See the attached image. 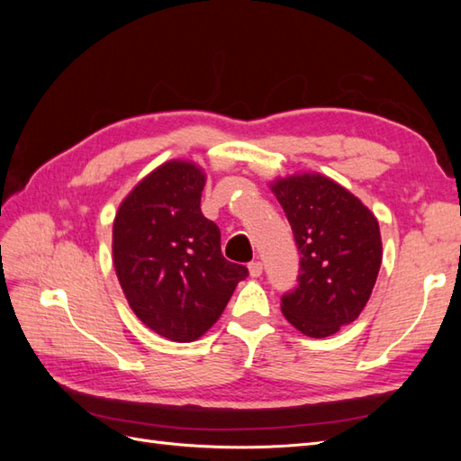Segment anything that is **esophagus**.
Instances as JSON below:
<instances>
[{
  "label": "esophagus",
  "mask_w": 461,
  "mask_h": 461,
  "mask_svg": "<svg viewBox=\"0 0 461 461\" xmlns=\"http://www.w3.org/2000/svg\"><path fill=\"white\" fill-rule=\"evenodd\" d=\"M248 267H249V276H251V277H259L261 273H263V266H261V261H251Z\"/></svg>",
  "instance_id": "obj_1"
}]
</instances>
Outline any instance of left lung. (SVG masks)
Masks as SVG:
<instances>
[{
	"instance_id": "left-lung-1",
	"label": "left lung",
	"mask_w": 461,
	"mask_h": 461,
	"mask_svg": "<svg viewBox=\"0 0 461 461\" xmlns=\"http://www.w3.org/2000/svg\"><path fill=\"white\" fill-rule=\"evenodd\" d=\"M299 249L297 285L281 297L293 327L312 339L350 325L375 287L382 241L375 215L342 185L319 174L273 185Z\"/></svg>"
}]
</instances>
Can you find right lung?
I'll return each mask as SVG.
<instances>
[{
	"label": "right lung",
	"instance_id": "right-lung-1",
	"mask_svg": "<svg viewBox=\"0 0 461 461\" xmlns=\"http://www.w3.org/2000/svg\"><path fill=\"white\" fill-rule=\"evenodd\" d=\"M203 182L190 162L162 164L126 195L113 228L116 277L134 315L178 342L202 337L249 276L223 258L220 228L203 218Z\"/></svg>",
	"mask_w": 461,
	"mask_h": 461
}]
</instances>
